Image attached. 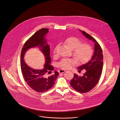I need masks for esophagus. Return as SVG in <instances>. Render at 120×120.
I'll return each instance as SVG.
<instances>
[{
  "instance_id": "1",
  "label": "esophagus",
  "mask_w": 120,
  "mask_h": 120,
  "mask_svg": "<svg viewBox=\"0 0 120 120\" xmlns=\"http://www.w3.org/2000/svg\"><path fill=\"white\" fill-rule=\"evenodd\" d=\"M58 71H59V73H64L65 71H66L64 70H59Z\"/></svg>"
}]
</instances>
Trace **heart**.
<instances>
[{
	"label": "heart",
	"instance_id": "obj_1",
	"mask_svg": "<svg viewBox=\"0 0 120 120\" xmlns=\"http://www.w3.org/2000/svg\"><path fill=\"white\" fill-rule=\"evenodd\" d=\"M65 43L70 49L73 50L72 55L76 61L72 59H64L58 64L60 68L69 69L76 64V62L84 64L91 58L92 55L91 47L87 44H81V41L78 38L73 37L69 38L65 40Z\"/></svg>",
	"mask_w": 120,
	"mask_h": 120
}]
</instances>
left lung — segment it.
<instances>
[{"label":"left lung","instance_id":"obj_1","mask_svg":"<svg viewBox=\"0 0 120 120\" xmlns=\"http://www.w3.org/2000/svg\"><path fill=\"white\" fill-rule=\"evenodd\" d=\"M88 39L94 42V53L91 59L86 64L79 66L78 69L85 70L82 76L74 73L70 82L72 88L80 93H87L93 89L99 82L102 74L103 65V55L102 49L96 40L86 32L80 30Z\"/></svg>","mask_w":120,"mask_h":120}]
</instances>
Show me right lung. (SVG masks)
<instances>
[{
  "label": "right lung",
  "instance_id": "right-lung-1",
  "mask_svg": "<svg viewBox=\"0 0 120 120\" xmlns=\"http://www.w3.org/2000/svg\"><path fill=\"white\" fill-rule=\"evenodd\" d=\"M49 30L48 28H42L35 32L26 41L21 54V68L24 80L31 89L39 93L45 92L51 89L59 75L58 72L55 71L53 75L47 76L48 73L54 70V67L50 64V47L45 38ZM37 46L40 49L45 56V63L42 69H34L29 67L23 59L28 49Z\"/></svg>",
  "mask_w": 120,
  "mask_h": 120
}]
</instances>
